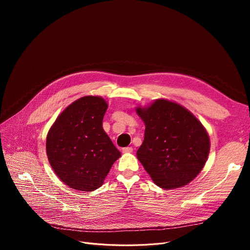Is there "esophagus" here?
I'll return each mask as SVG.
<instances>
[{"mask_svg": "<svg viewBox=\"0 0 250 250\" xmlns=\"http://www.w3.org/2000/svg\"><path fill=\"white\" fill-rule=\"evenodd\" d=\"M122 151H123V153H132L133 152V148L132 147H125V148H123L122 149Z\"/></svg>", "mask_w": 250, "mask_h": 250, "instance_id": "obj_1", "label": "esophagus"}]
</instances>
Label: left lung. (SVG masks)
<instances>
[{"mask_svg":"<svg viewBox=\"0 0 250 250\" xmlns=\"http://www.w3.org/2000/svg\"><path fill=\"white\" fill-rule=\"evenodd\" d=\"M136 110L146 126L139 161L161 188L187 186L202 171L209 153L204 125L187 108L166 99Z\"/></svg>","mask_w":250,"mask_h":250,"instance_id":"8db88e82","label":"left lung"}]
</instances>
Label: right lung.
<instances>
[{"label":"right lung","instance_id":"obj_1","mask_svg":"<svg viewBox=\"0 0 250 250\" xmlns=\"http://www.w3.org/2000/svg\"><path fill=\"white\" fill-rule=\"evenodd\" d=\"M107 106L99 96H84L70 104L48 130L46 155L49 164L71 188L97 189L121 157L102 127Z\"/></svg>","mask_w":250,"mask_h":250}]
</instances>
